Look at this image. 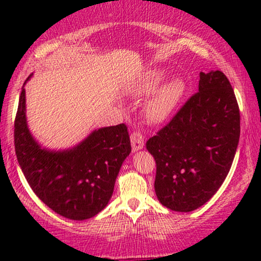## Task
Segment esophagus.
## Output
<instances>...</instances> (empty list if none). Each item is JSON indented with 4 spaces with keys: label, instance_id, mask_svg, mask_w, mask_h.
Segmentation results:
<instances>
[{
    "label": "esophagus",
    "instance_id": "obj_1",
    "mask_svg": "<svg viewBox=\"0 0 261 261\" xmlns=\"http://www.w3.org/2000/svg\"><path fill=\"white\" fill-rule=\"evenodd\" d=\"M130 141H132V147H133V151H139L144 147L145 141H144V135H142L140 132L134 130L133 133L130 134Z\"/></svg>",
    "mask_w": 261,
    "mask_h": 261
}]
</instances>
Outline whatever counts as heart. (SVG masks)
I'll use <instances>...</instances> for the list:
<instances>
[{"label": "heart", "mask_w": 261, "mask_h": 261, "mask_svg": "<svg viewBox=\"0 0 261 261\" xmlns=\"http://www.w3.org/2000/svg\"><path fill=\"white\" fill-rule=\"evenodd\" d=\"M164 80V72L160 70H152L141 78L135 87L138 95L146 96L152 94ZM184 94V84L179 80L167 82L160 87L146 105V116L152 122H160L172 113Z\"/></svg>", "instance_id": "obj_1"}]
</instances>
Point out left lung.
I'll list each match as a JSON object with an SVG mask.
<instances>
[{
  "instance_id": "1",
  "label": "left lung",
  "mask_w": 261,
  "mask_h": 261,
  "mask_svg": "<svg viewBox=\"0 0 261 261\" xmlns=\"http://www.w3.org/2000/svg\"><path fill=\"white\" fill-rule=\"evenodd\" d=\"M240 138V110L221 71L199 73L198 91L146 142L156 164L159 202L188 213L208 202L226 179Z\"/></svg>"
}]
</instances>
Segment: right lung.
I'll list each match as a JSON object with an SVG mask.
<instances>
[{
	"mask_svg": "<svg viewBox=\"0 0 261 261\" xmlns=\"http://www.w3.org/2000/svg\"><path fill=\"white\" fill-rule=\"evenodd\" d=\"M14 145L17 162L34 194L53 212L80 221L106 208L120 167L132 149L124 123L94 130L72 149L55 152L41 148L28 130L23 88L14 122Z\"/></svg>",
	"mask_w": 261,
	"mask_h": 261,
	"instance_id": "1",
	"label": "right lung"
}]
</instances>
